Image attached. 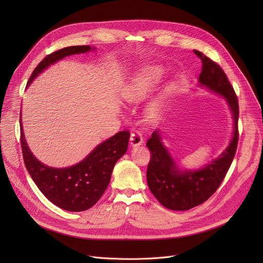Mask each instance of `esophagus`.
Here are the masks:
<instances>
[{
  "instance_id": "1",
  "label": "esophagus",
  "mask_w": 263,
  "mask_h": 263,
  "mask_svg": "<svg viewBox=\"0 0 263 263\" xmlns=\"http://www.w3.org/2000/svg\"><path fill=\"white\" fill-rule=\"evenodd\" d=\"M130 144L131 146H140L143 144V137L139 131H133L130 136Z\"/></svg>"
}]
</instances>
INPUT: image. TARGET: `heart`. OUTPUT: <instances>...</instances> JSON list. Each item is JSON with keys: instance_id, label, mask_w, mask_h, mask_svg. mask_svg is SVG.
Instances as JSON below:
<instances>
[{"instance_id": "b5f03b06", "label": "heart", "mask_w": 263, "mask_h": 263, "mask_svg": "<svg viewBox=\"0 0 263 263\" xmlns=\"http://www.w3.org/2000/svg\"><path fill=\"white\" fill-rule=\"evenodd\" d=\"M162 71L159 67L149 66L136 74L130 84L123 91V98L128 102H137L153 88L160 81ZM160 114V105L158 102L150 103L146 108V116L150 120H156Z\"/></svg>"}]
</instances>
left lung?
I'll use <instances>...</instances> for the list:
<instances>
[{
	"label": "left lung",
	"mask_w": 263,
	"mask_h": 263,
	"mask_svg": "<svg viewBox=\"0 0 263 263\" xmlns=\"http://www.w3.org/2000/svg\"><path fill=\"white\" fill-rule=\"evenodd\" d=\"M194 53L202 62L199 85L222 95L227 100L234 129L231 142L224 153L203 168L194 172H180L176 167L167 149L161 142L158 131L154 132L147 141L146 145L151 154L147 167L149 190L165 208L177 211L194 208L214 194L230 167L239 141V101L233 87L218 64L197 50H194Z\"/></svg>",
	"instance_id": "8db88e82"
}]
</instances>
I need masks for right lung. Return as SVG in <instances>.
Masks as SVG:
<instances>
[{
  "label": "right lung",
  "instance_id": "add662e5",
  "mask_svg": "<svg viewBox=\"0 0 263 263\" xmlns=\"http://www.w3.org/2000/svg\"><path fill=\"white\" fill-rule=\"evenodd\" d=\"M89 46H72L55 51L41 61L34 69L27 85L47 67L68 55L90 51ZM21 123V116H20ZM21 148L25 167L40 192L55 205L66 211H85L103 195L116 162L126 154L130 132L116 133L97 146L80 163L67 168H53L40 163L25 142L21 123Z\"/></svg>",
  "mask_w": 263,
  "mask_h": 263
}]
</instances>
